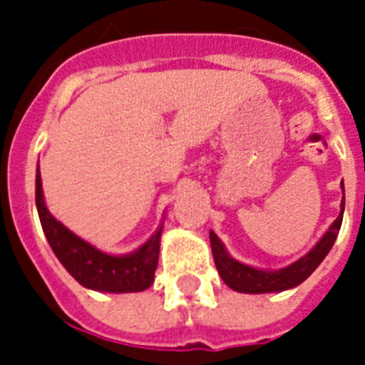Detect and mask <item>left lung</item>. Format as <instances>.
I'll use <instances>...</instances> for the list:
<instances>
[{
  "label": "left lung",
  "instance_id": "left-lung-1",
  "mask_svg": "<svg viewBox=\"0 0 365 365\" xmlns=\"http://www.w3.org/2000/svg\"><path fill=\"white\" fill-rule=\"evenodd\" d=\"M343 193H345V189H343ZM343 212H345V195H343V208H341L339 217L331 223V227L326 231L320 242L305 257H301L299 261H295V263H292L286 269H280V271H259V269L242 265L239 261H235L225 252L222 240L217 239L216 233L210 231L212 255H214V261H216L220 277L223 278V282L227 284L229 288L235 289V292H242V294H269V292H284V289L294 288V286H297V284L311 277L312 271L328 255L335 239H337L341 223H343Z\"/></svg>",
  "mask_w": 365,
  "mask_h": 365
}]
</instances>
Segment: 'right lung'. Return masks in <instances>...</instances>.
Segmentation results:
<instances>
[{"instance_id": "1", "label": "right lung", "mask_w": 365, "mask_h": 365, "mask_svg": "<svg viewBox=\"0 0 365 365\" xmlns=\"http://www.w3.org/2000/svg\"><path fill=\"white\" fill-rule=\"evenodd\" d=\"M36 205L54 255L66 267V271L85 288L111 294L143 292L153 284L155 269L159 261V239L163 227L143 244L142 248L128 255H108L100 252L48 214L43 200L41 174L37 166Z\"/></svg>"}]
</instances>
